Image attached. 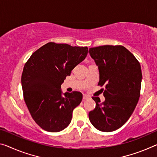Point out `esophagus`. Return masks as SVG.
<instances>
[{
    "label": "esophagus",
    "instance_id": "esophagus-1",
    "mask_svg": "<svg viewBox=\"0 0 157 157\" xmlns=\"http://www.w3.org/2000/svg\"><path fill=\"white\" fill-rule=\"evenodd\" d=\"M91 98V96H87V95H83V101H86V100H88V99H90Z\"/></svg>",
    "mask_w": 157,
    "mask_h": 157
}]
</instances>
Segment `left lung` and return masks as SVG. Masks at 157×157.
Returning a JSON list of instances; mask_svg holds the SVG:
<instances>
[{
	"label": "left lung",
	"mask_w": 157,
	"mask_h": 157,
	"mask_svg": "<svg viewBox=\"0 0 157 157\" xmlns=\"http://www.w3.org/2000/svg\"><path fill=\"white\" fill-rule=\"evenodd\" d=\"M89 53L98 67V85L105 86V101L92 97L96 105L89 118L96 129L111 132L122 126L135 110L140 94V64L121 45L92 47Z\"/></svg>",
	"instance_id": "left-lung-1"
}]
</instances>
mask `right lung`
<instances>
[{"mask_svg":"<svg viewBox=\"0 0 157 157\" xmlns=\"http://www.w3.org/2000/svg\"><path fill=\"white\" fill-rule=\"evenodd\" d=\"M87 47L48 43L24 65L21 86L32 118L49 132H59L71 123L73 110L82 100L79 91L63 94L61 85L72 70L86 58Z\"/></svg>","mask_w":157,"mask_h":157,"instance_id":"add662e5","label":"right lung"}]
</instances>
